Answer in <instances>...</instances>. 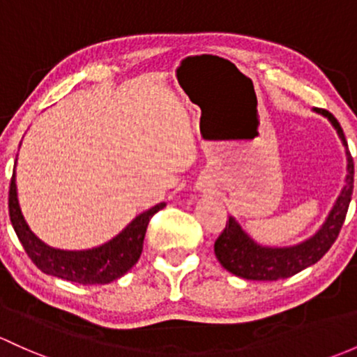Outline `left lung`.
I'll list each match as a JSON object with an SVG mask.
<instances>
[{
    "instance_id": "left-lung-1",
    "label": "left lung",
    "mask_w": 357,
    "mask_h": 357,
    "mask_svg": "<svg viewBox=\"0 0 357 357\" xmlns=\"http://www.w3.org/2000/svg\"><path fill=\"white\" fill-rule=\"evenodd\" d=\"M318 114L325 116L339 135L344 149H346L347 174L346 185L340 190L335 204L328 212L327 219L313 236L292 246H264L255 241L250 234L239 226L234 217H229V224L222 234L217 238L215 257L227 272L243 277L248 280H279L296 275L298 272L317 264L321 257L332 248L339 236L340 227L346 220V213L352 198L354 188V162L347 149L346 137L339 121L328 111L314 109Z\"/></svg>"
}]
</instances>
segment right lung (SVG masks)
Listing matches in <instances>:
<instances>
[{"instance_id":"1","label":"right lung","mask_w":357,"mask_h":357,"mask_svg":"<svg viewBox=\"0 0 357 357\" xmlns=\"http://www.w3.org/2000/svg\"><path fill=\"white\" fill-rule=\"evenodd\" d=\"M164 207L166 204L162 202L138 213L119 234H116L104 245L89 248V250H59V248L46 245L29 227L18 204L15 169L10 183L8 208L11 226L17 232L22 246L27 251L30 260L47 275L84 284V286L109 284L125 275L140 258L149 220L152 219L153 213Z\"/></svg>"}]
</instances>
